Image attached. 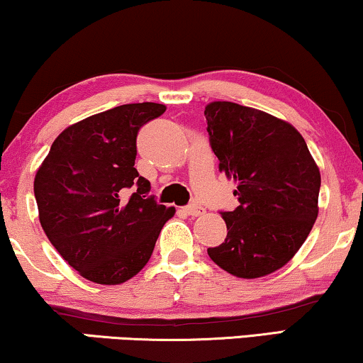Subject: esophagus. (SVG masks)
I'll use <instances>...</instances> for the list:
<instances>
[{"instance_id": "obj_1", "label": "esophagus", "mask_w": 363, "mask_h": 363, "mask_svg": "<svg viewBox=\"0 0 363 363\" xmlns=\"http://www.w3.org/2000/svg\"><path fill=\"white\" fill-rule=\"evenodd\" d=\"M183 211H185L186 215H190V216H200V215H203V213H205V208L198 205V203H191V205L183 208Z\"/></svg>"}]
</instances>
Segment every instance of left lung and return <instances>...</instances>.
<instances>
[{"label": "left lung", "instance_id": "obj_1", "mask_svg": "<svg viewBox=\"0 0 363 363\" xmlns=\"http://www.w3.org/2000/svg\"><path fill=\"white\" fill-rule=\"evenodd\" d=\"M210 145L220 172L236 183V210L221 211L225 242L208 247L221 269L242 279L287 264L319 213L320 172L291 123L235 102L205 107Z\"/></svg>", "mask_w": 363, "mask_h": 363}]
</instances>
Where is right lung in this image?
Wrapping results in <instances>:
<instances>
[{"label": "right lung", "mask_w": 363, "mask_h": 363, "mask_svg": "<svg viewBox=\"0 0 363 363\" xmlns=\"http://www.w3.org/2000/svg\"><path fill=\"white\" fill-rule=\"evenodd\" d=\"M165 111L155 102L125 104L84 118L59 133L38 168L43 230L89 281L113 286L140 272L175 215L148 196L150 182L133 167L138 130Z\"/></svg>", "instance_id": "add662e5"}]
</instances>
